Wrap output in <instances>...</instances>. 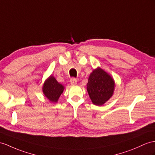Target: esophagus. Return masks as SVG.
Instances as JSON below:
<instances>
[{
    "mask_svg": "<svg viewBox=\"0 0 155 155\" xmlns=\"http://www.w3.org/2000/svg\"><path fill=\"white\" fill-rule=\"evenodd\" d=\"M70 84L71 85H75L77 84V80L74 78H72L70 79Z\"/></svg>",
    "mask_w": 155,
    "mask_h": 155,
    "instance_id": "1",
    "label": "esophagus"
}]
</instances>
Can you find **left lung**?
<instances>
[{
  "label": "left lung",
  "mask_w": 155,
  "mask_h": 155,
  "mask_svg": "<svg viewBox=\"0 0 155 155\" xmlns=\"http://www.w3.org/2000/svg\"><path fill=\"white\" fill-rule=\"evenodd\" d=\"M87 89L93 103L100 106L112 97L114 81L111 76L99 68L91 74Z\"/></svg>",
  "instance_id": "8db88e82"
}]
</instances>
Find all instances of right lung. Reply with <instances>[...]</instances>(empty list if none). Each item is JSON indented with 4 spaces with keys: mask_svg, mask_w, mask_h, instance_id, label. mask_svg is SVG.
I'll return each instance as SVG.
<instances>
[{
    "mask_svg": "<svg viewBox=\"0 0 155 155\" xmlns=\"http://www.w3.org/2000/svg\"><path fill=\"white\" fill-rule=\"evenodd\" d=\"M64 86L60 84L56 79L51 76L45 81L43 87V91L48 99L56 103L63 92Z\"/></svg>",
    "mask_w": 155,
    "mask_h": 155,
    "instance_id": "obj_1",
    "label": "right lung"
}]
</instances>
